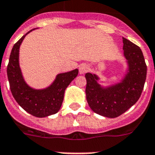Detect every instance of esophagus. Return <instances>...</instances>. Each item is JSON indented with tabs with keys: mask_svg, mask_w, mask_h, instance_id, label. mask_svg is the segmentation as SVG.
<instances>
[{
	"mask_svg": "<svg viewBox=\"0 0 155 155\" xmlns=\"http://www.w3.org/2000/svg\"><path fill=\"white\" fill-rule=\"evenodd\" d=\"M90 70V68L87 64H82L81 66L79 67V73L80 74H84L86 72H87Z\"/></svg>",
	"mask_w": 155,
	"mask_h": 155,
	"instance_id": "esophagus-1",
	"label": "esophagus"
}]
</instances>
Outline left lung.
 <instances>
[{
  "label": "left lung",
  "mask_w": 155,
  "mask_h": 155,
  "mask_svg": "<svg viewBox=\"0 0 155 155\" xmlns=\"http://www.w3.org/2000/svg\"><path fill=\"white\" fill-rule=\"evenodd\" d=\"M124 55L129 64V72L121 83L107 88L101 87L98 77L91 73L85 75L86 94L89 106L98 115L116 118L139 100L144 87L147 64L140 48L122 38Z\"/></svg>",
  "instance_id": "obj_1"
}]
</instances>
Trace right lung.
Wrapping results in <instances>:
<instances>
[{
    "instance_id": "right-lung-1",
    "label": "right lung",
    "mask_w": 155,
    "mask_h": 155,
    "mask_svg": "<svg viewBox=\"0 0 155 155\" xmlns=\"http://www.w3.org/2000/svg\"><path fill=\"white\" fill-rule=\"evenodd\" d=\"M33 30V29H32ZM28 32L13 46L7 68L11 91L17 103L33 116L43 118L59 111L65 89L77 76L79 70L58 74L52 85L44 90H34L25 83L18 64L19 47Z\"/></svg>"
}]
</instances>
